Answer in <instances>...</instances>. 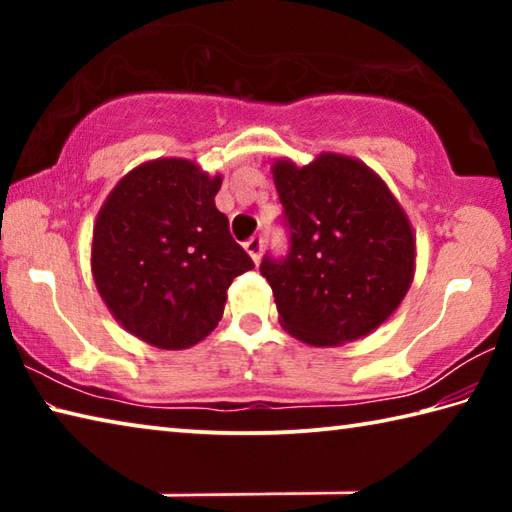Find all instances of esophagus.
Here are the masks:
<instances>
[{
	"mask_svg": "<svg viewBox=\"0 0 512 512\" xmlns=\"http://www.w3.org/2000/svg\"><path fill=\"white\" fill-rule=\"evenodd\" d=\"M246 250H248V255L253 257V262L257 264L259 259H262V253H264V237H250L248 241H246Z\"/></svg>",
	"mask_w": 512,
	"mask_h": 512,
	"instance_id": "obj_1",
	"label": "esophagus"
}]
</instances>
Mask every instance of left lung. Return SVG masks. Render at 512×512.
Instances as JSON below:
<instances>
[{"instance_id":"1","label":"left lung","mask_w":512,"mask_h":512,"mask_svg":"<svg viewBox=\"0 0 512 512\" xmlns=\"http://www.w3.org/2000/svg\"><path fill=\"white\" fill-rule=\"evenodd\" d=\"M289 232L284 257L259 271L284 329L309 345H341L370 334L411 287L415 239L391 189L366 164L320 153L307 167L273 164Z\"/></svg>"}]
</instances>
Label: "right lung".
Listing matches in <instances>:
<instances>
[{
	"label": "right lung",
	"mask_w": 512,
	"mask_h": 512,
	"mask_svg": "<svg viewBox=\"0 0 512 512\" xmlns=\"http://www.w3.org/2000/svg\"><path fill=\"white\" fill-rule=\"evenodd\" d=\"M221 178L164 158L119 180L94 223L92 275L137 339L162 350L203 341L223 316L237 275L255 268L216 210Z\"/></svg>",
	"instance_id": "1"
}]
</instances>
